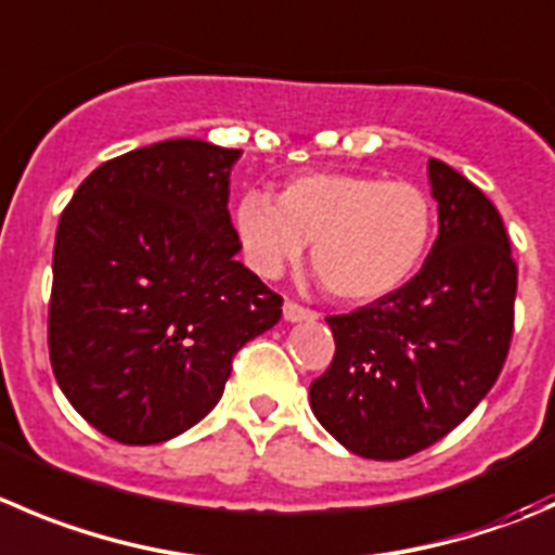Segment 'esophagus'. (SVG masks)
<instances>
[{"label":"esophagus","instance_id":"34e87169","mask_svg":"<svg viewBox=\"0 0 555 555\" xmlns=\"http://www.w3.org/2000/svg\"><path fill=\"white\" fill-rule=\"evenodd\" d=\"M284 320H287V322H309V320H317V311H311V309H306V306L287 300V304H284Z\"/></svg>","mask_w":555,"mask_h":555}]
</instances>
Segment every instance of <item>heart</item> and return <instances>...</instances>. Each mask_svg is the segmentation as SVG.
Wrapping results in <instances>:
<instances>
[{"instance_id": "1", "label": "heart", "mask_w": 555, "mask_h": 555, "mask_svg": "<svg viewBox=\"0 0 555 555\" xmlns=\"http://www.w3.org/2000/svg\"><path fill=\"white\" fill-rule=\"evenodd\" d=\"M233 219L251 271L282 276L306 244H314L311 260L325 287L352 304L379 300L406 284L437 233L426 190L365 173L298 176L279 203L266 192H246Z\"/></svg>"}]
</instances>
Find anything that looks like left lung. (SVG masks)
Here are the masks:
<instances>
[{
	"instance_id": "1",
	"label": "left lung",
	"mask_w": 555,
	"mask_h": 555,
	"mask_svg": "<svg viewBox=\"0 0 555 555\" xmlns=\"http://www.w3.org/2000/svg\"><path fill=\"white\" fill-rule=\"evenodd\" d=\"M439 235L403 287L327 317L333 363L311 382V412L349 453L401 461L464 423L499 379L518 268L496 206L428 159Z\"/></svg>"
}]
</instances>
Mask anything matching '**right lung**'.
<instances>
[{
	"mask_svg": "<svg viewBox=\"0 0 555 555\" xmlns=\"http://www.w3.org/2000/svg\"><path fill=\"white\" fill-rule=\"evenodd\" d=\"M241 149L179 138L100 165L53 246L48 347L59 387L96 431L159 444L201 423L233 354L282 317L230 222Z\"/></svg>",
	"mask_w": 555,
	"mask_h": 555,
	"instance_id": "obj_1",
	"label": "right lung"
}]
</instances>
